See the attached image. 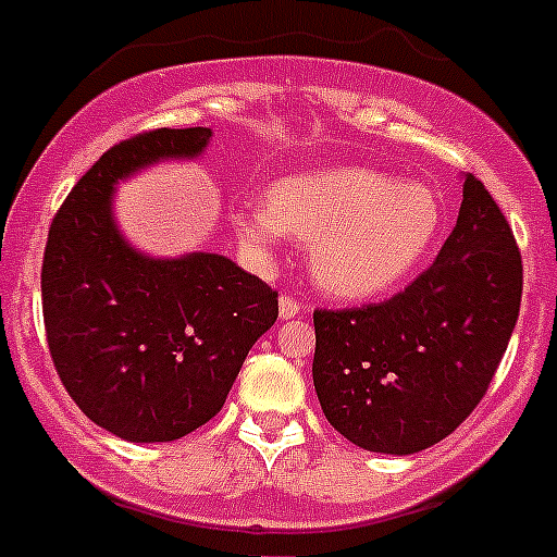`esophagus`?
Instances as JSON below:
<instances>
[{"label": "esophagus", "mask_w": 557, "mask_h": 557, "mask_svg": "<svg viewBox=\"0 0 557 557\" xmlns=\"http://www.w3.org/2000/svg\"><path fill=\"white\" fill-rule=\"evenodd\" d=\"M301 312V301L296 299V296H280V318L283 321H288V318H296Z\"/></svg>", "instance_id": "obj_1"}]
</instances>
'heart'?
<instances>
[{"mask_svg":"<svg viewBox=\"0 0 557 557\" xmlns=\"http://www.w3.org/2000/svg\"><path fill=\"white\" fill-rule=\"evenodd\" d=\"M441 225L435 193L364 165H332L280 180L267 201L236 209L242 245L269 261L283 236L310 245L326 294L372 299L403 283Z\"/></svg>","mask_w":557,"mask_h":557,"instance_id":"b5f03b06","label":"heart"}]
</instances>
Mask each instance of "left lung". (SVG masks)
I'll use <instances>...</instances> for the list:
<instances>
[{
	"label": "left lung",
	"instance_id": "1",
	"mask_svg": "<svg viewBox=\"0 0 557 557\" xmlns=\"http://www.w3.org/2000/svg\"><path fill=\"white\" fill-rule=\"evenodd\" d=\"M522 258L473 174L438 258L381 305L315 310L312 383L323 416L367 451L413 455L473 413L506 354Z\"/></svg>",
	"mask_w": 557,
	"mask_h": 557
}]
</instances>
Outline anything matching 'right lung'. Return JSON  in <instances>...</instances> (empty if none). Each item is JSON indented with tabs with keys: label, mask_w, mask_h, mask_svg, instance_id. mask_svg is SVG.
Listing matches in <instances>:
<instances>
[{
	"label": "right lung",
	"mask_w": 557,
	"mask_h": 557,
	"mask_svg": "<svg viewBox=\"0 0 557 557\" xmlns=\"http://www.w3.org/2000/svg\"><path fill=\"white\" fill-rule=\"evenodd\" d=\"M209 127L147 129L108 149L70 190L42 256V321L59 381L91 422L163 444L220 413L245 356L277 321V290L231 258H149L111 218L113 185L198 158Z\"/></svg>",
	"instance_id": "1"
}]
</instances>
